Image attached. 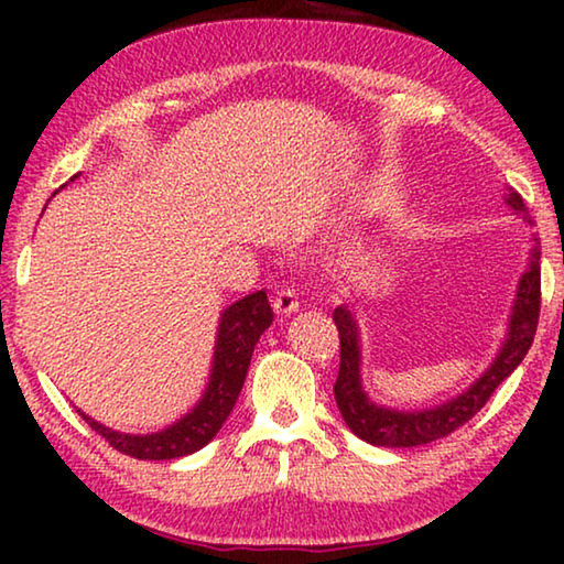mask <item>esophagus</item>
Listing matches in <instances>:
<instances>
[{
	"label": "esophagus",
	"instance_id": "obj_1",
	"mask_svg": "<svg viewBox=\"0 0 564 564\" xmlns=\"http://www.w3.org/2000/svg\"><path fill=\"white\" fill-rule=\"evenodd\" d=\"M273 311L279 316H291V313L299 311V295L291 289H283L273 295Z\"/></svg>",
	"mask_w": 564,
	"mask_h": 564
}]
</instances>
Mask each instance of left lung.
Instances as JSON below:
<instances>
[{"instance_id":"8db88e82","label":"left lung","mask_w":564,"mask_h":564,"mask_svg":"<svg viewBox=\"0 0 564 564\" xmlns=\"http://www.w3.org/2000/svg\"><path fill=\"white\" fill-rule=\"evenodd\" d=\"M508 206L514 214H524L520 194H508ZM540 318V248L534 243L530 248L528 269L520 275L518 293H514L512 311L508 318V336H505L498 356L485 368L480 378H475L463 393L447 398L445 403L433 408H388L376 403L362 388V348H360V328L348 305H338L333 311V321L340 336V370L333 386L336 403L343 420L356 433L360 441L380 447H415L427 445L441 437L451 435L457 427L465 425L488 398L495 393L505 378L520 366L532 346L534 330Z\"/></svg>"}]
</instances>
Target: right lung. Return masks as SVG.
I'll return each instance as SVG.
<instances>
[{
    "mask_svg": "<svg viewBox=\"0 0 564 564\" xmlns=\"http://www.w3.org/2000/svg\"><path fill=\"white\" fill-rule=\"evenodd\" d=\"M271 323L273 311L265 291L248 293L241 301L221 311L216 328L212 373H208L204 393L184 417H178L164 431L147 435L119 433L82 413V410H76V413L87 420L91 431L107 437L111 447H117L123 455L137 457V460H174V457L202 451L204 445L214 441L216 433L224 427L226 417L231 415L238 393L243 388L248 366H251L256 343Z\"/></svg>",
    "mask_w": 564,
    "mask_h": 564,
    "instance_id": "obj_1",
    "label": "right lung"
}]
</instances>
